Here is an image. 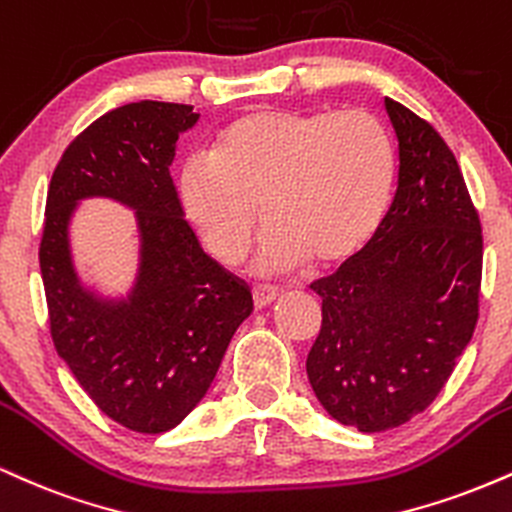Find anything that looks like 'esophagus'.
<instances>
[{
  "mask_svg": "<svg viewBox=\"0 0 512 512\" xmlns=\"http://www.w3.org/2000/svg\"><path fill=\"white\" fill-rule=\"evenodd\" d=\"M251 297H254V306L258 311V309H266L268 304H273L275 299H278V292H275V290H254V292H251Z\"/></svg>",
  "mask_w": 512,
  "mask_h": 512,
  "instance_id": "34e87169",
  "label": "esophagus"
}]
</instances>
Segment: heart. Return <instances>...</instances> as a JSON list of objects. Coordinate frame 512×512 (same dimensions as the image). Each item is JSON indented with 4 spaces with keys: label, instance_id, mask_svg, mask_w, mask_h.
<instances>
[{
    "label": "heart",
    "instance_id": "obj_1",
    "mask_svg": "<svg viewBox=\"0 0 512 512\" xmlns=\"http://www.w3.org/2000/svg\"><path fill=\"white\" fill-rule=\"evenodd\" d=\"M395 186L393 143L362 110H254L232 119L206 155L184 162L179 206L232 268L268 222L258 268L287 273L306 258L338 266L374 239Z\"/></svg>",
    "mask_w": 512,
    "mask_h": 512
}]
</instances>
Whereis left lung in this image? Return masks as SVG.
<instances>
[{
    "instance_id": "obj_1",
    "label": "left lung",
    "mask_w": 512,
    "mask_h": 512,
    "mask_svg": "<svg viewBox=\"0 0 512 512\" xmlns=\"http://www.w3.org/2000/svg\"><path fill=\"white\" fill-rule=\"evenodd\" d=\"M398 136V191L369 244L330 278L306 357L318 402L364 434L424 412L470 345L479 318L482 225L438 131L386 98Z\"/></svg>"
}]
</instances>
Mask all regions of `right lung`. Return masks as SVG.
<instances>
[{"label": "right lung", "mask_w": 512, "mask_h": 512, "mask_svg": "<svg viewBox=\"0 0 512 512\" xmlns=\"http://www.w3.org/2000/svg\"><path fill=\"white\" fill-rule=\"evenodd\" d=\"M201 114L141 100L102 114L54 167L40 242L57 354L107 417L138 434L177 426L208 393L251 290L213 261L184 220L170 165L177 138ZM86 197L137 213L139 270L126 298H102L77 278L68 225Z\"/></svg>", "instance_id": "right-lung-1"}]
</instances>
